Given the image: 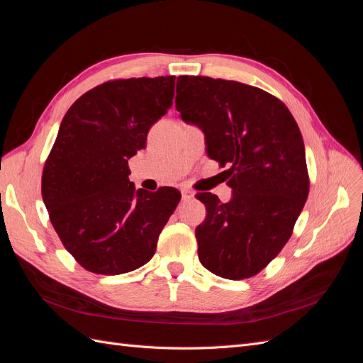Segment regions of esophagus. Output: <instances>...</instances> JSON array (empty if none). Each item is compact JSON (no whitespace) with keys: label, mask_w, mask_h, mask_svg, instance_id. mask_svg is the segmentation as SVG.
I'll return each instance as SVG.
<instances>
[{"label":"esophagus","mask_w":363,"mask_h":363,"mask_svg":"<svg viewBox=\"0 0 363 363\" xmlns=\"http://www.w3.org/2000/svg\"><path fill=\"white\" fill-rule=\"evenodd\" d=\"M182 199H183L184 201L192 200V199H194V192L189 191V189H183V191H182Z\"/></svg>","instance_id":"1"}]
</instances>
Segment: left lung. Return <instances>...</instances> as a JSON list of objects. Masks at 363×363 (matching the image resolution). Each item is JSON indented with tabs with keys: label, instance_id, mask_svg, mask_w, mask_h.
Returning <instances> with one entry per match:
<instances>
[{
	"label": "left lung",
	"instance_id": "8db88e82",
	"mask_svg": "<svg viewBox=\"0 0 363 363\" xmlns=\"http://www.w3.org/2000/svg\"><path fill=\"white\" fill-rule=\"evenodd\" d=\"M175 108L204 133L211 159L227 167L232 200L199 194L195 228L203 267L219 277L256 276L288 242L309 195L304 142L276 96L239 82L182 75Z\"/></svg>",
	"mask_w": 363,
	"mask_h": 363
}]
</instances>
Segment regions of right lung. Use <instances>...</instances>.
<instances>
[{
	"instance_id": "obj_1",
	"label": "right lung",
	"mask_w": 363,
	"mask_h": 363,
	"mask_svg": "<svg viewBox=\"0 0 363 363\" xmlns=\"http://www.w3.org/2000/svg\"><path fill=\"white\" fill-rule=\"evenodd\" d=\"M175 77L107 82L65 115L42 174V199L62 244L95 274L118 276L152 257L180 192L136 189L128 159L172 106Z\"/></svg>"
}]
</instances>
